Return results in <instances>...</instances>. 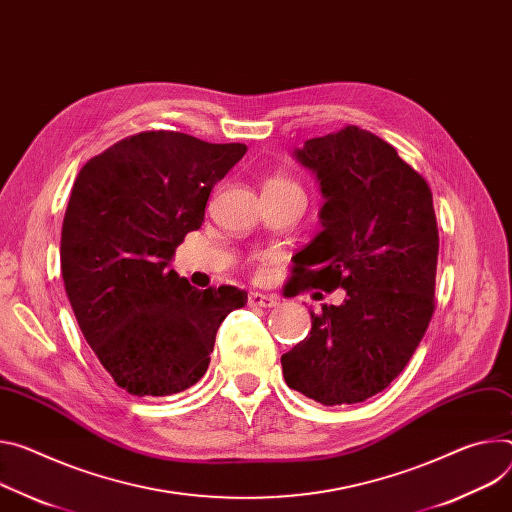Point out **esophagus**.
Instances as JSON below:
<instances>
[{"label": "esophagus", "mask_w": 512, "mask_h": 512, "mask_svg": "<svg viewBox=\"0 0 512 512\" xmlns=\"http://www.w3.org/2000/svg\"><path fill=\"white\" fill-rule=\"evenodd\" d=\"M277 304L275 296L269 294H259V292H251L249 294V306H259V308H273Z\"/></svg>", "instance_id": "obj_1"}]
</instances>
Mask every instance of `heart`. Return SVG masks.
<instances>
[{"mask_svg":"<svg viewBox=\"0 0 512 512\" xmlns=\"http://www.w3.org/2000/svg\"><path fill=\"white\" fill-rule=\"evenodd\" d=\"M265 188H298V183H294L292 179L284 177V175H275L271 179H267ZM300 190V188H298Z\"/></svg>","mask_w":512,"mask_h":512,"instance_id":"heart-1","label":"heart"}]
</instances>
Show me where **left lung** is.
<instances>
[{
  "label": "left lung",
  "mask_w": 512,
  "mask_h": 512,
  "mask_svg": "<svg viewBox=\"0 0 512 512\" xmlns=\"http://www.w3.org/2000/svg\"><path fill=\"white\" fill-rule=\"evenodd\" d=\"M322 196V230L292 257L294 294L347 290L310 312L312 329L282 355L286 384L324 404H357L392 384L435 312L439 230L427 179L359 126L296 151Z\"/></svg>",
  "instance_id": "8db88e82"
}]
</instances>
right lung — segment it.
Instances as JSON below:
<instances>
[{
    "label": "right lung",
    "instance_id": "1",
    "mask_svg": "<svg viewBox=\"0 0 512 512\" xmlns=\"http://www.w3.org/2000/svg\"><path fill=\"white\" fill-rule=\"evenodd\" d=\"M245 153L243 143L147 130L91 157L75 177L61 232L65 290L85 341L132 396L194 386L220 322L247 304L245 290L202 292L167 267Z\"/></svg>",
    "mask_w": 512,
    "mask_h": 512
}]
</instances>
